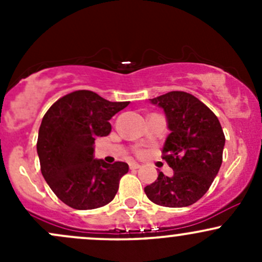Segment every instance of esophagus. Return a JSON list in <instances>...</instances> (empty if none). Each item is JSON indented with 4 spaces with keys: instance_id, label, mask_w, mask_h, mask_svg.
I'll return each mask as SVG.
<instances>
[{
    "instance_id": "esophagus-1",
    "label": "esophagus",
    "mask_w": 262,
    "mask_h": 262,
    "mask_svg": "<svg viewBox=\"0 0 262 262\" xmlns=\"http://www.w3.org/2000/svg\"><path fill=\"white\" fill-rule=\"evenodd\" d=\"M129 167H130V170H137V168L141 167V165H139V163H136V162H132V163H129Z\"/></svg>"
}]
</instances>
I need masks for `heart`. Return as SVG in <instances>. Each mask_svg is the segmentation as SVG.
<instances>
[{
    "instance_id": "obj_1",
    "label": "heart",
    "mask_w": 262,
    "mask_h": 262,
    "mask_svg": "<svg viewBox=\"0 0 262 262\" xmlns=\"http://www.w3.org/2000/svg\"><path fill=\"white\" fill-rule=\"evenodd\" d=\"M137 155H142V150H141V149L137 150Z\"/></svg>"
}]
</instances>
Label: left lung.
I'll list each match as a JSON object with an SVG mask.
<instances>
[{
  "label": "left lung",
  "instance_id": "1",
  "mask_svg": "<svg viewBox=\"0 0 262 262\" xmlns=\"http://www.w3.org/2000/svg\"><path fill=\"white\" fill-rule=\"evenodd\" d=\"M149 100L162 107L167 118L171 133L163 144L162 160L173 175L160 172L144 192L157 205L189 207L209 190L221 168L223 129L212 110L191 94L171 91Z\"/></svg>",
  "mask_w": 262,
  "mask_h": 262
}]
</instances>
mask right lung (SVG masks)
<instances>
[{"label": "right lung", "instance_id": "right-lung-1", "mask_svg": "<svg viewBox=\"0 0 262 262\" xmlns=\"http://www.w3.org/2000/svg\"><path fill=\"white\" fill-rule=\"evenodd\" d=\"M128 105L78 90L57 100L44 115L36 142L40 170L53 192L68 207L95 209L114 199L129 166L95 160L94 143L97 137L109 136V120Z\"/></svg>", "mask_w": 262, "mask_h": 262}]
</instances>
